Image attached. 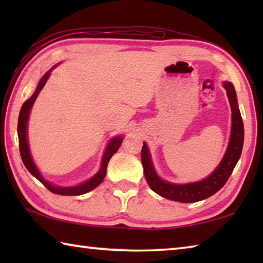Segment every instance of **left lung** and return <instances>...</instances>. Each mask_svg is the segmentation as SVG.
Wrapping results in <instances>:
<instances>
[{
	"label": "left lung",
	"mask_w": 263,
	"mask_h": 263,
	"mask_svg": "<svg viewBox=\"0 0 263 263\" xmlns=\"http://www.w3.org/2000/svg\"><path fill=\"white\" fill-rule=\"evenodd\" d=\"M224 88L226 89L231 110H232V132H231V139L228 151H226L220 164L205 180L188 184H172L162 181L155 174L148 154L147 145L144 144V146H142L141 162L142 167H144L145 179L147 181L151 189L160 196H162V197L183 203L202 201V199L210 197L213 194H216L218 190L221 189L226 182H228L231 174H232L242 151L243 123L241 115H240V111L238 109L237 95H235L232 83L225 82Z\"/></svg>",
	"instance_id": "obj_1"
}]
</instances>
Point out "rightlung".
Here are the masks:
<instances>
[{
    "label": "right lung",
    "instance_id": "1",
    "mask_svg": "<svg viewBox=\"0 0 263 263\" xmlns=\"http://www.w3.org/2000/svg\"><path fill=\"white\" fill-rule=\"evenodd\" d=\"M51 72V70H50ZM50 72H47L44 77L42 78L41 81L38 83V87L35 89L34 94L30 97V99L25 102V103L22 105L21 112H20V117H18V126H17V133H18V141H20V153H21V158L23 160L24 166L26 167V169L32 174L35 179L39 180L42 183L46 186V188L52 191L53 194H58V195H65V196H79L82 194H86L88 191L92 190L94 188H96L102 181H103L105 173H106V166H108L109 160L111 159V157L117 152V149L121 146L123 138L117 137L115 139L111 140V142L106 148L104 157H103V161H102V166L100 172L97 174L91 177L90 180L84 182V183L77 185V186H68V188H61V186H54L48 183L45 180L43 179V176L41 175V173L38 172L37 167L34 166V163L31 159L30 155V151H29V145H28V138H26V124H28V118H29V114L31 110V106L33 105L35 99L39 94V91L42 90L43 87L45 86V83L47 81L48 77H50Z\"/></svg>",
    "mask_w": 263,
    "mask_h": 263
}]
</instances>
